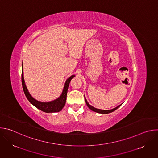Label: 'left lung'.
I'll list each match as a JSON object with an SVG mask.
<instances>
[{"label":"left lung","mask_w":158,"mask_h":158,"mask_svg":"<svg viewBox=\"0 0 158 158\" xmlns=\"http://www.w3.org/2000/svg\"><path fill=\"white\" fill-rule=\"evenodd\" d=\"M85 103H86L87 106H88V107H89L90 109H91L93 111H94V112H98V113H101V114H108V113H110V112L114 111V110H116L119 107H120V106H121V105L118 106V107H115V108H114V109H110V110H102V109H99L95 108V107H93L92 106L90 105V104L87 102V100L85 99Z\"/></svg>","instance_id":"left-lung-1"}]
</instances>
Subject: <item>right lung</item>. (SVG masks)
<instances>
[{"label":"right lung","mask_w":158,"mask_h":158,"mask_svg":"<svg viewBox=\"0 0 158 158\" xmlns=\"http://www.w3.org/2000/svg\"><path fill=\"white\" fill-rule=\"evenodd\" d=\"M74 75L71 76L70 77L67 79L65 81V83L64 84V89L62 91V94L60 96L59 98H57L56 100H54L50 102H40L38 101L34 98H33L31 95L29 94L28 90L26 87L25 81L24 79V74H23V67H22V88H23L24 94L27 98V99L29 100V101L34 105L35 107H36L37 109H40V110L45 112H59L62 109V108L64 107L65 101H66V97H67V89H68L69 83L71 81V79L74 77Z\"/></svg>","instance_id":"right-lung-1"}]
</instances>
